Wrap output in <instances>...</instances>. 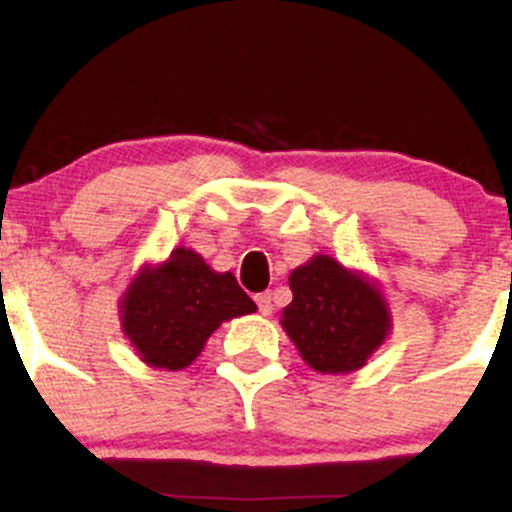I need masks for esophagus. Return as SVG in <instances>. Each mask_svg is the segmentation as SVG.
<instances>
[{
	"label": "esophagus",
	"instance_id": "esophagus-1",
	"mask_svg": "<svg viewBox=\"0 0 512 512\" xmlns=\"http://www.w3.org/2000/svg\"><path fill=\"white\" fill-rule=\"evenodd\" d=\"M255 303H257V308H260L262 315H272V310H274L272 293H269V291L260 293V296H255Z\"/></svg>",
	"mask_w": 512,
	"mask_h": 512
}]
</instances>
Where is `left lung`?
<instances>
[{"label": "left lung", "mask_w": 512, "mask_h": 512, "mask_svg": "<svg viewBox=\"0 0 512 512\" xmlns=\"http://www.w3.org/2000/svg\"><path fill=\"white\" fill-rule=\"evenodd\" d=\"M289 286L293 301L281 313V327L317 373L363 368L390 334L383 293L332 257L315 255L293 269Z\"/></svg>", "instance_id": "8db88e82"}]
</instances>
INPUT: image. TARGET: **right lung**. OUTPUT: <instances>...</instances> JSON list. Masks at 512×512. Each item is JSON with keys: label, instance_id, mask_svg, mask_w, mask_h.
Listing matches in <instances>:
<instances>
[{"label": "right lung", "instance_id": "right-lung-1", "mask_svg": "<svg viewBox=\"0 0 512 512\" xmlns=\"http://www.w3.org/2000/svg\"><path fill=\"white\" fill-rule=\"evenodd\" d=\"M257 305L231 272H214L195 250L178 248L166 262L142 267L120 303L122 332L144 363L182 370L231 317Z\"/></svg>", "mask_w": 512, "mask_h": 512}]
</instances>
